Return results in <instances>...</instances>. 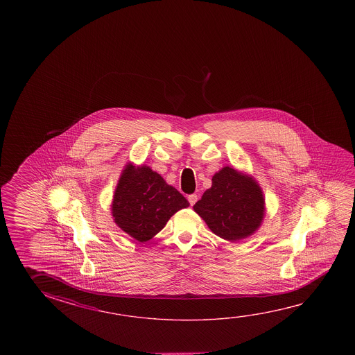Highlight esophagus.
I'll return each instance as SVG.
<instances>
[{"label": "esophagus", "mask_w": 355, "mask_h": 355, "mask_svg": "<svg viewBox=\"0 0 355 355\" xmlns=\"http://www.w3.org/2000/svg\"><path fill=\"white\" fill-rule=\"evenodd\" d=\"M197 200H198L197 194H189V196H188V202H189V204H191V205H193V204L197 203Z\"/></svg>", "instance_id": "1"}]
</instances>
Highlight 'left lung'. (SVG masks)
Wrapping results in <instances>:
<instances>
[{"label": "left lung", "mask_w": 355, "mask_h": 355, "mask_svg": "<svg viewBox=\"0 0 355 355\" xmlns=\"http://www.w3.org/2000/svg\"><path fill=\"white\" fill-rule=\"evenodd\" d=\"M211 182V188L193 208L215 235L229 241L248 238L263 218L265 199L260 187L230 167L215 173Z\"/></svg>", "instance_id": "1"}]
</instances>
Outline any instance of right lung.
Returning <instances> with one entry per match:
<instances>
[{"label":"right lung","mask_w":355,"mask_h":355,"mask_svg":"<svg viewBox=\"0 0 355 355\" xmlns=\"http://www.w3.org/2000/svg\"><path fill=\"white\" fill-rule=\"evenodd\" d=\"M188 205L186 198L150 167L128 164L115 191L112 216L125 233L145 243L162 230L172 215Z\"/></svg>","instance_id":"right-lung-1"}]
</instances>
